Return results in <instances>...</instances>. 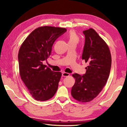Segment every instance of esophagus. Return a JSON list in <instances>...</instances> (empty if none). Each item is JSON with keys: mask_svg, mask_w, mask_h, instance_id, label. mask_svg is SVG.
<instances>
[{"mask_svg": "<svg viewBox=\"0 0 127 127\" xmlns=\"http://www.w3.org/2000/svg\"><path fill=\"white\" fill-rule=\"evenodd\" d=\"M69 75H70V74L68 73V72H64L62 73V76L63 77H67V76H69Z\"/></svg>", "mask_w": 127, "mask_h": 127, "instance_id": "1", "label": "esophagus"}]
</instances>
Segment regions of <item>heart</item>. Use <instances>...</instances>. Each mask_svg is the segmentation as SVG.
Here are the masks:
<instances>
[{
	"label": "heart",
	"instance_id": "heart-1",
	"mask_svg": "<svg viewBox=\"0 0 127 127\" xmlns=\"http://www.w3.org/2000/svg\"><path fill=\"white\" fill-rule=\"evenodd\" d=\"M68 39H69V42H77L79 41V37H78L77 35L74 31H70L69 34L68 35Z\"/></svg>",
	"mask_w": 127,
	"mask_h": 127
}]
</instances>
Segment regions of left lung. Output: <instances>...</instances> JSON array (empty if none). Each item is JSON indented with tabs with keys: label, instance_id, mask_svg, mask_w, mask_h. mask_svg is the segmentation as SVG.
<instances>
[{
	"label": "left lung",
	"instance_id": "8db88e82",
	"mask_svg": "<svg viewBox=\"0 0 127 127\" xmlns=\"http://www.w3.org/2000/svg\"><path fill=\"white\" fill-rule=\"evenodd\" d=\"M85 43L82 60L88 63L86 74H72L75 79L71 95L77 101L89 102L98 96L108 79L111 56L108 46L92 28L84 31Z\"/></svg>",
	"mask_w": 127,
	"mask_h": 127
}]
</instances>
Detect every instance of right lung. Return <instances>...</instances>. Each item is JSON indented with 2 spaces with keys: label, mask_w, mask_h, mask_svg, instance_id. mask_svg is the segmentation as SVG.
Returning <instances> with one entry per match:
<instances>
[{
  "label": "right lung",
  "mask_w": 127,
  "mask_h": 127,
  "mask_svg": "<svg viewBox=\"0 0 127 127\" xmlns=\"http://www.w3.org/2000/svg\"><path fill=\"white\" fill-rule=\"evenodd\" d=\"M66 32L64 28L40 27L29 35L19 50L20 76L36 100H47L57 90L62 73L52 71L42 62L51 55L55 40Z\"/></svg>",
  "instance_id": "obj_1"
}]
</instances>
